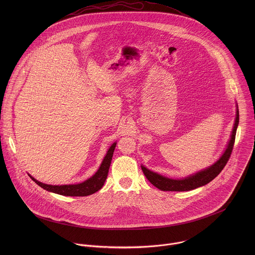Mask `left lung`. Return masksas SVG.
<instances>
[{
    "instance_id": "obj_1",
    "label": "left lung",
    "mask_w": 255,
    "mask_h": 255,
    "mask_svg": "<svg viewBox=\"0 0 255 255\" xmlns=\"http://www.w3.org/2000/svg\"><path fill=\"white\" fill-rule=\"evenodd\" d=\"M236 107H237L236 119H235V123H234L230 140L227 144L226 149L224 150L223 154L221 155V157L213 165H211L203 170H200L194 174H191L185 178H182V179H172V178L162 176L158 173L150 171L143 165H141V169L143 171V174H144L146 179L154 186H156L157 188L164 190V191H188V190L195 189L199 186L205 185L208 182H211L212 180H214L221 173V171L224 169V167L226 166V164L229 161V158L231 156V153L233 151L236 133H237V128H238L239 120H240L238 104L236 105Z\"/></svg>"
}]
</instances>
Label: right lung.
<instances>
[{"instance_id": "add662e5", "label": "right lung", "mask_w": 255, "mask_h": 255, "mask_svg": "<svg viewBox=\"0 0 255 255\" xmlns=\"http://www.w3.org/2000/svg\"><path fill=\"white\" fill-rule=\"evenodd\" d=\"M116 145H117V142H114L112 145L110 146L97 172L92 177H90L86 181L80 183L53 185V184H47V183L39 182L32 176L30 175L28 176L32 179L33 182H36L37 184L42 188L57 194H61L65 196H87V195L93 194L102 188V186L104 185V182L107 179L112 157H113Z\"/></svg>"}]
</instances>
